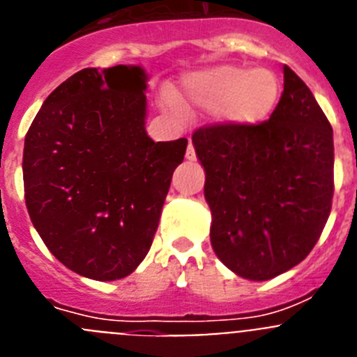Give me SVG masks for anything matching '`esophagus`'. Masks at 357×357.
I'll list each match as a JSON object with an SVG mask.
<instances>
[{
    "label": "esophagus",
    "mask_w": 357,
    "mask_h": 357,
    "mask_svg": "<svg viewBox=\"0 0 357 357\" xmlns=\"http://www.w3.org/2000/svg\"><path fill=\"white\" fill-rule=\"evenodd\" d=\"M185 159H188V160L197 159V151H195V146H193V143H191V139H189L188 151H185Z\"/></svg>",
    "instance_id": "34e87169"
}]
</instances>
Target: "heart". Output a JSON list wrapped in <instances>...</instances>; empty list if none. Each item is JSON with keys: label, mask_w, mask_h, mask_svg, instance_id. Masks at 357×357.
Here are the masks:
<instances>
[{"label": "heart", "mask_w": 357, "mask_h": 357, "mask_svg": "<svg viewBox=\"0 0 357 357\" xmlns=\"http://www.w3.org/2000/svg\"><path fill=\"white\" fill-rule=\"evenodd\" d=\"M184 93L189 103L218 109L225 121L252 127L273 114L280 98V80L266 68L220 66L185 78Z\"/></svg>", "instance_id": "obj_1"}]
</instances>
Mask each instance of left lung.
Instances as JSON below:
<instances>
[{
    "label": "left lung",
    "instance_id": "8db88e82",
    "mask_svg": "<svg viewBox=\"0 0 357 357\" xmlns=\"http://www.w3.org/2000/svg\"><path fill=\"white\" fill-rule=\"evenodd\" d=\"M213 213L211 245L227 268L268 280L304 261L320 239L334 195L333 127L307 85L284 66L270 119L193 132Z\"/></svg>",
    "mask_w": 357,
    "mask_h": 357
}]
</instances>
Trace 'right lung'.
<instances>
[{
  "label": "right lung",
  "instance_id": "add662e5",
  "mask_svg": "<svg viewBox=\"0 0 357 357\" xmlns=\"http://www.w3.org/2000/svg\"><path fill=\"white\" fill-rule=\"evenodd\" d=\"M139 66L85 68L62 82L24 137L30 220L48 250L94 280L130 275L146 257L188 139L144 130Z\"/></svg>",
  "mask_w": 357,
  "mask_h": 357
}]
</instances>
